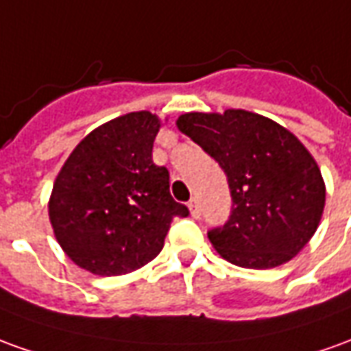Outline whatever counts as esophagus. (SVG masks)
<instances>
[{
    "instance_id": "1",
    "label": "esophagus",
    "mask_w": 351,
    "mask_h": 351,
    "mask_svg": "<svg viewBox=\"0 0 351 351\" xmlns=\"http://www.w3.org/2000/svg\"><path fill=\"white\" fill-rule=\"evenodd\" d=\"M188 207H190V213H192V217L199 218L201 205H199V199H197V197H192V199L188 201Z\"/></svg>"
}]
</instances>
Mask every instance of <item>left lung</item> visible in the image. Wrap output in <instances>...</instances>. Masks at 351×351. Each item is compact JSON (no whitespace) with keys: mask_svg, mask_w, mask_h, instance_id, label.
<instances>
[{"mask_svg":"<svg viewBox=\"0 0 351 351\" xmlns=\"http://www.w3.org/2000/svg\"><path fill=\"white\" fill-rule=\"evenodd\" d=\"M178 129L222 167L232 193L224 226L210 228L222 258L251 269L289 262L312 239L325 184L310 152L281 125L245 110L184 114Z\"/></svg>","mask_w":351,"mask_h":351,"instance_id":"left-lung-1","label":"left lung"}]
</instances>
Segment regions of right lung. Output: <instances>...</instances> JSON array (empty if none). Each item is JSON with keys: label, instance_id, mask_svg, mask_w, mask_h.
Here are the masks:
<instances>
[{"label": "right lung", "instance_id": "add662e5", "mask_svg": "<svg viewBox=\"0 0 351 351\" xmlns=\"http://www.w3.org/2000/svg\"><path fill=\"white\" fill-rule=\"evenodd\" d=\"M158 116L133 112L83 138L56 176L49 218L56 241L97 276L142 268L163 249L175 217L190 210L169 192V171L152 159Z\"/></svg>", "mask_w": 351, "mask_h": 351}]
</instances>
